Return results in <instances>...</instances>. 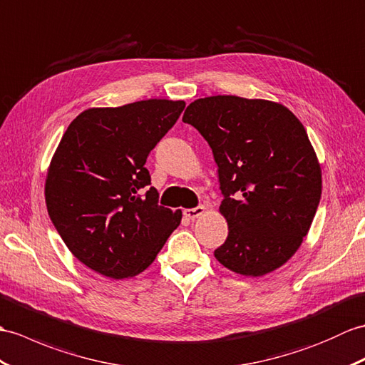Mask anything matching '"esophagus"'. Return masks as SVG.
I'll return each instance as SVG.
<instances>
[{
    "label": "esophagus",
    "instance_id": "obj_1",
    "mask_svg": "<svg viewBox=\"0 0 365 365\" xmlns=\"http://www.w3.org/2000/svg\"><path fill=\"white\" fill-rule=\"evenodd\" d=\"M203 213H205V207H203V205H199L196 208H188V210L183 211L185 217H188V219H197Z\"/></svg>",
    "mask_w": 365,
    "mask_h": 365
}]
</instances>
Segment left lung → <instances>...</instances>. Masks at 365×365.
Here are the masks:
<instances>
[{
    "instance_id": "obj_1",
    "label": "left lung",
    "mask_w": 365,
    "mask_h": 365,
    "mask_svg": "<svg viewBox=\"0 0 365 365\" xmlns=\"http://www.w3.org/2000/svg\"><path fill=\"white\" fill-rule=\"evenodd\" d=\"M213 150L228 236L215 250L232 272L262 277L289 261L308 235L322 194V171L303 124L267 99L217 95L186 107Z\"/></svg>"
}]
</instances>
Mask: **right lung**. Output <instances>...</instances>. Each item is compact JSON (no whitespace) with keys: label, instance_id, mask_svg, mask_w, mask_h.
I'll list each match as a JSON object with an SVG mask.
<instances>
[{"label":"right lung","instance_id":"add662e5","mask_svg":"<svg viewBox=\"0 0 365 365\" xmlns=\"http://www.w3.org/2000/svg\"><path fill=\"white\" fill-rule=\"evenodd\" d=\"M183 108L171 99L93 107L65 130L48 168L46 208L66 247L95 272L141 274L180 225L182 211L158 205L148 188L144 163Z\"/></svg>","mask_w":365,"mask_h":365}]
</instances>
